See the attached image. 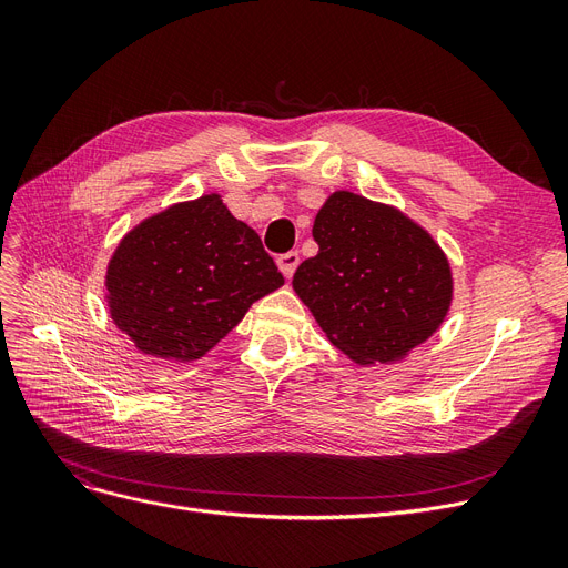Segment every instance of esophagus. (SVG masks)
Here are the masks:
<instances>
[{
  "label": "esophagus",
  "mask_w": 568,
  "mask_h": 568,
  "mask_svg": "<svg viewBox=\"0 0 568 568\" xmlns=\"http://www.w3.org/2000/svg\"><path fill=\"white\" fill-rule=\"evenodd\" d=\"M298 263H301L298 251H288V253H284V255L277 257V265H280V270H282V274H284L286 280L294 277V272H296Z\"/></svg>",
  "instance_id": "1"
}]
</instances>
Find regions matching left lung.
<instances>
[{
	"label": "left lung",
	"instance_id": "obj_1",
	"mask_svg": "<svg viewBox=\"0 0 568 568\" xmlns=\"http://www.w3.org/2000/svg\"><path fill=\"white\" fill-rule=\"evenodd\" d=\"M315 257L294 291L338 351L357 365H393L443 324L453 272L417 222L386 203L334 192L320 209Z\"/></svg>",
	"mask_w": 568,
	"mask_h": 568
}]
</instances>
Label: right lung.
<instances>
[{"instance_id": "obj_1", "label": "right lung", "mask_w": 568, "mask_h": 568, "mask_svg": "<svg viewBox=\"0 0 568 568\" xmlns=\"http://www.w3.org/2000/svg\"><path fill=\"white\" fill-rule=\"evenodd\" d=\"M284 284L261 236L220 194L175 203L118 244L106 270L111 320L134 346L189 363Z\"/></svg>"}]
</instances>
